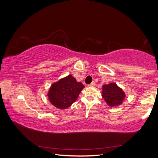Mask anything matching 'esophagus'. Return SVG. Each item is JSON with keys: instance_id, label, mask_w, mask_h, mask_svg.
<instances>
[{"instance_id": "1", "label": "esophagus", "mask_w": 158, "mask_h": 158, "mask_svg": "<svg viewBox=\"0 0 158 158\" xmlns=\"http://www.w3.org/2000/svg\"><path fill=\"white\" fill-rule=\"evenodd\" d=\"M95 85V83L94 81H93V82L91 83V84H89L88 85H89V86H94Z\"/></svg>"}]
</instances>
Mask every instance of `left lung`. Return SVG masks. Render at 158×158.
Here are the masks:
<instances>
[{"mask_svg": "<svg viewBox=\"0 0 158 158\" xmlns=\"http://www.w3.org/2000/svg\"><path fill=\"white\" fill-rule=\"evenodd\" d=\"M102 96L109 106L114 107L122 103L125 94L116 84L111 83L103 86Z\"/></svg>", "mask_w": 158, "mask_h": 158, "instance_id": "1", "label": "left lung"}]
</instances>
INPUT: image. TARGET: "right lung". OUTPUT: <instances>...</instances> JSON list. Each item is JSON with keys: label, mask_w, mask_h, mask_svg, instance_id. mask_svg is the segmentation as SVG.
Returning <instances> with one entry per match:
<instances>
[{"label": "right lung", "mask_w": 158, "mask_h": 158, "mask_svg": "<svg viewBox=\"0 0 158 158\" xmlns=\"http://www.w3.org/2000/svg\"><path fill=\"white\" fill-rule=\"evenodd\" d=\"M84 88L82 83L78 82L72 75H69L51 85L48 94L49 99L57 108H68L75 102Z\"/></svg>", "instance_id": "right-lung-1"}]
</instances>
